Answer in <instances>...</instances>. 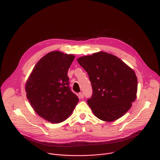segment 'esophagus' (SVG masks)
I'll return each instance as SVG.
<instances>
[{"label": "esophagus", "instance_id": "obj_1", "mask_svg": "<svg viewBox=\"0 0 160 160\" xmlns=\"http://www.w3.org/2000/svg\"><path fill=\"white\" fill-rule=\"evenodd\" d=\"M78 97L79 98H84V94L82 92H79L78 94Z\"/></svg>", "mask_w": 160, "mask_h": 160}]
</instances>
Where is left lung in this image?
Instances as JSON below:
<instances>
[{"label": "left lung", "mask_w": 160, "mask_h": 160, "mask_svg": "<svg viewBox=\"0 0 160 160\" xmlns=\"http://www.w3.org/2000/svg\"><path fill=\"white\" fill-rule=\"evenodd\" d=\"M77 60L91 82L92 95L88 104L94 114L107 122L122 117L136 98L134 71L118 57L102 51Z\"/></svg>", "instance_id": "1"}]
</instances>
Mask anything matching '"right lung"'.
Masks as SVG:
<instances>
[{"label":"right lung","instance_id":"add662e5","mask_svg":"<svg viewBox=\"0 0 160 160\" xmlns=\"http://www.w3.org/2000/svg\"><path fill=\"white\" fill-rule=\"evenodd\" d=\"M75 56L52 51L35 65L26 83V96L36 112L52 124L72 113L79 101L69 87L68 72Z\"/></svg>","mask_w":160,"mask_h":160}]
</instances>
